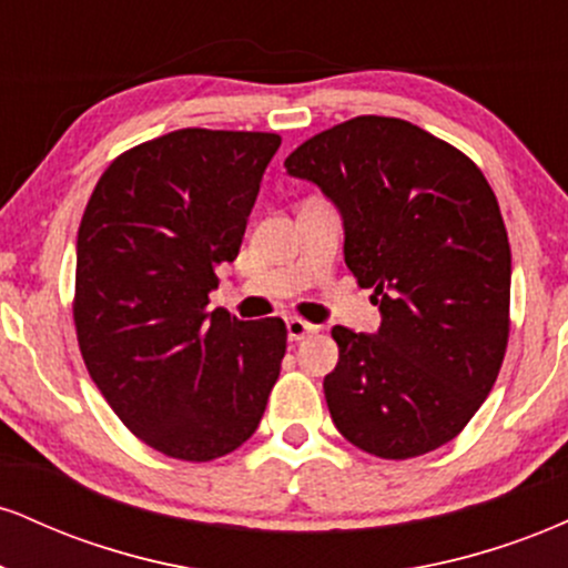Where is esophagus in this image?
<instances>
[{"mask_svg":"<svg viewBox=\"0 0 568 568\" xmlns=\"http://www.w3.org/2000/svg\"><path fill=\"white\" fill-rule=\"evenodd\" d=\"M285 328H288L291 342H302V338L317 334V331H321L315 323H306V321H302V317H291V321L285 323Z\"/></svg>","mask_w":568,"mask_h":568,"instance_id":"1","label":"esophagus"}]
</instances>
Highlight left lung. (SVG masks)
I'll return each instance as SVG.
<instances>
[{"label":"left lung","mask_w":568,"mask_h":568,"mask_svg":"<svg viewBox=\"0 0 568 568\" xmlns=\"http://www.w3.org/2000/svg\"><path fill=\"white\" fill-rule=\"evenodd\" d=\"M285 171L338 207L344 262L379 296L374 336L331 331V419L382 459L435 452L491 393L510 336V243L486 175L427 130L374 114L312 135Z\"/></svg>","instance_id":"8db88e82"}]
</instances>
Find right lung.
Here are the masks:
<instances>
[{
    "label": "right lung",
    "instance_id": "1",
    "mask_svg": "<svg viewBox=\"0 0 568 568\" xmlns=\"http://www.w3.org/2000/svg\"><path fill=\"white\" fill-rule=\"evenodd\" d=\"M277 133L184 128L103 171L77 232L74 325L90 379L135 438L184 462L256 433L285 323L207 310L234 262Z\"/></svg>",
    "mask_w": 568,
    "mask_h": 568
}]
</instances>
